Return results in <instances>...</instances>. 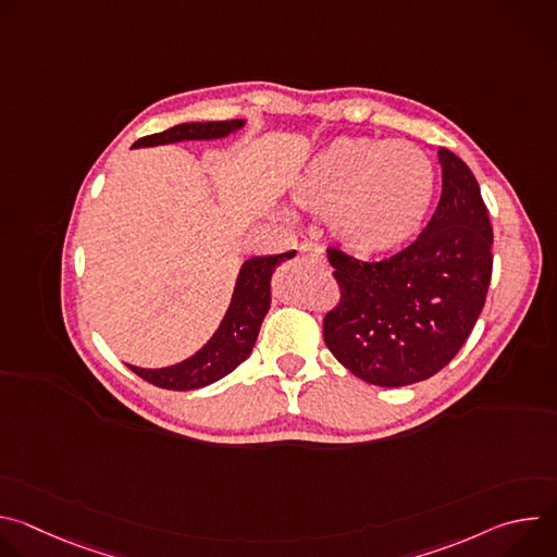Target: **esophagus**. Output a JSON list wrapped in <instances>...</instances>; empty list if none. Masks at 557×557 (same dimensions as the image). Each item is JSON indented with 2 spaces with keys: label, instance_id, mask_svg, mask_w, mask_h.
<instances>
[{
  "label": "esophagus",
  "instance_id": "obj_1",
  "mask_svg": "<svg viewBox=\"0 0 557 557\" xmlns=\"http://www.w3.org/2000/svg\"><path fill=\"white\" fill-rule=\"evenodd\" d=\"M301 258L304 260H310V262H317L326 267V251L322 247H314V245H306L301 247Z\"/></svg>",
  "mask_w": 557,
  "mask_h": 557
}]
</instances>
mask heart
Segmentation results:
<instances>
[{"instance_id":"obj_1","label":"heart","mask_w":557,"mask_h":557,"mask_svg":"<svg viewBox=\"0 0 557 557\" xmlns=\"http://www.w3.org/2000/svg\"><path fill=\"white\" fill-rule=\"evenodd\" d=\"M288 189L301 209L324 213L346 253L379 258L408 247L421 231L434 170L408 140L339 136L308 158Z\"/></svg>"}]
</instances>
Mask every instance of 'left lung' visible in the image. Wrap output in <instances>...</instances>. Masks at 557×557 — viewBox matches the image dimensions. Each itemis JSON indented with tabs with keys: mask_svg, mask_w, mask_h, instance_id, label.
<instances>
[{
	"mask_svg": "<svg viewBox=\"0 0 557 557\" xmlns=\"http://www.w3.org/2000/svg\"><path fill=\"white\" fill-rule=\"evenodd\" d=\"M438 207L399 256L359 262L329 249L342 299L324 320V342L366 383L401 387L430 379L467 342L492 280L494 233L471 170L438 149Z\"/></svg>",
	"mask_w": 557,
	"mask_h": 557,
	"instance_id": "1",
	"label": "left lung"
}]
</instances>
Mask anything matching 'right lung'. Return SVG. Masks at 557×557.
I'll return each instance as SVG.
<instances>
[{
  "mask_svg": "<svg viewBox=\"0 0 557 557\" xmlns=\"http://www.w3.org/2000/svg\"><path fill=\"white\" fill-rule=\"evenodd\" d=\"M245 119L209 121V123H181L161 134H151L136 140L132 147H156L183 140H218L240 132ZM297 251L277 256L249 258L237 273L228 308L220 326L209 342L181 363L168 368H138L129 366L145 381L165 389H196L226 376L240 366L253 350L264 317L271 308V277L275 269L295 258Z\"/></svg>",
  "mask_w": 557,
  "mask_h": 557,
  "instance_id": "1",
  "label": "right lung"
}]
</instances>
